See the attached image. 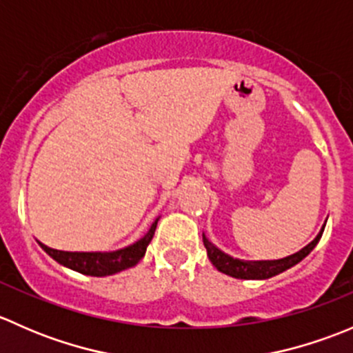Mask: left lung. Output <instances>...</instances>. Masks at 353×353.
Returning a JSON list of instances; mask_svg holds the SVG:
<instances>
[{
    "label": "left lung",
    "mask_w": 353,
    "mask_h": 353,
    "mask_svg": "<svg viewBox=\"0 0 353 353\" xmlns=\"http://www.w3.org/2000/svg\"><path fill=\"white\" fill-rule=\"evenodd\" d=\"M326 225V223H325ZM325 225L321 227L318 236L314 237V241H311L305 248H302L301 251L294 252V254L287 256L282 259H270V261H244V259L232 258L230 254L223 252L222 249L216 248L215 244L210 243L208 237L203 234V244H205L206 252H208V258L212 261V265L215 266L219 272L225 273V275L234 276V279H243V280H266L272 279V276L279 275V273L285 272V270L292 268L297 263H301L312 249L316 248V244L319 243L323 236V230Z\"/></svg>",
    "instance_id": "8db88e82"
}]
</instances>
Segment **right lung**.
<instances>
[{
  "instance_id": "obj_1",
  "label": "right lung",
  "mask_w": 353,
  "mask_h": 353,
  "mask_svg": "<svg viewBox=\"0 0 353 353\" xmlns=\"http://www.w3.org/2000/svg\"><path fill=\"white\" fill-rule=\"evenodd\" d=\"M157 222L159 219H155V222L152 223L148 232L145 234L141 239H138L137 243L126 245L123 249H117V251H108V252H70V251H58V249L48 248L46 244L39 243L42 249L51 256L54 261H58L59 265L66 266V268L73 270V272L81 273V275H90V276H108L114 275V273H119L123 270L131 268V266L138 265L140 259L143 258L145 252H147L148 244H150L152 237H154Z\"/></svg>"
}]
</instances>
